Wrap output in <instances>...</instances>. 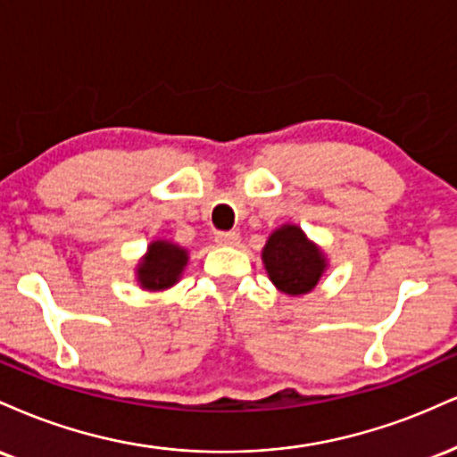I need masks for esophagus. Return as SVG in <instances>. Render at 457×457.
<instances>
[{
  "mask_svg": "<svg viewBox=\"0 0 457 457\" xmlns=\"http://www.w3.org/2000/svg\"><path fill=\"white\" fill-rule=\"evenodd\" d=\"M216 244H220V245H237L239 244V233H235V230H222V233H216Z\"/></svg>",
  "mask_w": 457,
  "mask_h": 457,
  "instance_id": "34e87169",
  "label": "esophagus"
}]
</instances>
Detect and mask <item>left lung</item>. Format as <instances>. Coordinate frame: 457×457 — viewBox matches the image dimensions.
I'll return each mask as SVG.
<instances>
[{
  "label": "left lung",
  "mask_w": 457,
  "mask_h": 457,
  "mask_svg": "<svg viewBox=\"0 0 457 457\" xmlns=\"http://www.w3.org/2000/svg\"><path fill=\"white\" fill-rule=\"evenodd\" d=\"M262 262L271 282L287 295L310 293L325 271L323 252L305 239L293 224L278 228L262 250Z\"/></svg>",
  "instance_id": "obj_1"
}]
</instances>
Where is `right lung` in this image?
I'll list each match as a JSON object with an SVG mask.
<instances>
[{
    "mask_svg": "<svg viewBox=\"0 0 457 457\" xmlns=\"http://www.w3.org/2000/svg\"><path fill=\"white\" fill-rule=\"evenodd\" d=\"M186 261L187 254L184 248L169 241H154L145 261L138 265V282L149 291L173 287L179 273L184 271Z\"/></svg>",
    "mask_w": 457,
    "mask_h": 457,
    "instance_id": "obj_1",
    "label": "right lung"
}]
</instances>
